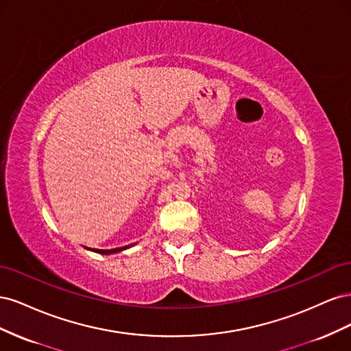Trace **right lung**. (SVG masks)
<instances>
[{
    "label": "right lung",
    "mask_w": 351,
    "mask_h": 351,
    "mask_svg": "<svg viewBox=\"0 0 351 351\" xmlns=\"http://www.w3.org/2000/svg\"><path fill=\"white\" fill-rule=\"evenodd\" d=\"M127 247H130V244H129V246H124V247H117V249H111V250H101V249H93V250L97 252V253H102V254H110V253H117V252H121V250H124V249H127Z\"/></svg>",
    "instance_id": "right-lung-1"
}]
</instances>
